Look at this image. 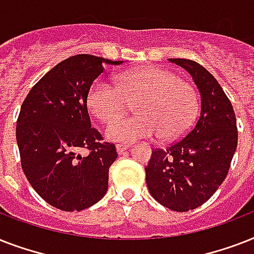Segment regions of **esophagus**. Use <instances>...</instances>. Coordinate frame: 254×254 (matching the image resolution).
Here are the masks:
<instances>
[{"label":"esophagus","mask_w":254,"mask_h":254,"mask_svg":"<svg viewBox=\"0 0 254 254\" xmlns=\"http://www.w3.org/2000/svg\"><path fill=\"white\" fill-rule=\"evenodd\" d=\"M127 149H129V145H123V143H117L116 145V150H117L119 154H123L124 151L127 150Z\"/></svg>","instance_id":"obj_1"}]
</instances>
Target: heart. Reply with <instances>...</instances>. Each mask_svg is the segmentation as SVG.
<instances>
[{"label":"heart","mask_w":254,"mask_h":254,"mask_svg":"<svg viewBox=\"0 0 254 254\" xmlns=\"http://www.w3.org/2000/svg\"><path fill=\"white\" fill-rule=\"evenodd\" d=\"M137 100V116L120 122L128 103ZM88 107L96 119L111 124L112 141L134 142L159 134L163 141L183 137L196 119L197 95L192 85L159 67L131 69L117 77V85L99 79L88 92Z\"/></svg>","instance_id":"obj_1"}]
</instances>
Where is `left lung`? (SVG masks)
<instances>
[{"label":"left lung","mask_w":254,"mask_h":254,"mask_svg":"<svg viewBox=\"0 0 254 254\" xmlns=\"http://www.w3.org/2000/svg\"><path fill=\"white\" fill-rule=\"evenodd\" d=\"M192 76L200 92V115L191 130L166 149H154L145 167L149 192L169 209L200 207L228 175L237 147L235 111L217 80L190 59H170Z\"/></svg>","instance_id":"left-lung-1"}]
</instances>
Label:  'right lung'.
Segmentation results:
<instances>
[{"label":"right lung","mask_w":254,"mask_h":254,"mask_svg":"<svg viewBox=\"0 0 254 254\" xmlns=\"http://www.w3.org/2000/svg\"><path fill=\"white\" fill-rule=\"evenodd\" d=\"M79 54L51 68L23 100L17 120L21 166L38 195L62 211H81L107 193L115 143L91 127L88 92L104 64H121Z\"/></svg>","instance_id":"1"}]
</instances>
